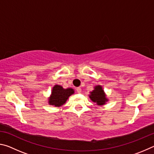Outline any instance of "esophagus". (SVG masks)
<instances>
[{
  "instance_id": "1",
  "label": "esophagus",
  "mask_w": 154,
  "mask_h": 154,
  "mask_svg": "<svg viewBox=\"0 0 154 154\" xmlns=\"http://www.w3.org/2000/svg\"><path fill=\"white\" fill-rule=\"evenodd\" d=\"M76 90H77V93H81L82 92V88H77V89H76Z\"/></svg>"
}]
</instances>
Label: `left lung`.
Masks as SVG:
<instances>
[{"instance_id":"left-lung-1","label":"left lung","mask_w":154,"mask_h":154,"mask_svg":"<svg viewBox=\"0 0 154 154\" xmlns=\"http://www.w3.org/2000/svg\"><path fill=\"white\" fill-rule=\"evenodd\" d=\"M89 97L94 103H96L98 105H105L108 101V99L106 98L105 93L101 85L95 86L94 90L90 92Z\"/></svg>"}]
</instances>
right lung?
I'll list each match as a JSON object with an SVG mask.
<instances>
[{"label":"right lung","instance_id":"1","mask_svg":"<svg viewBox=\"0 0 154 154\" xmlns=\"http://www.w3.org/2000/svg\"><path fill=\"white\" fill-rule=\"evenodd\" d=\"M75 91L72 88H64L59 85H54L52 88V92L49 98V104L57 107L61 106L66 103L71 95L73 94Z\"/></svg>","mask_w":154,"mask_h":154}]
</instances>
